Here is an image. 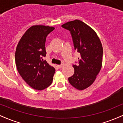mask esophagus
Returning <instances> with one entry per match:
<instances>
[{"instance_id": "esophagus-1", "label": "esophagus", "mask_w": 123, "mask_h": 123, "mask_svg": "<svg viewBox=\"0 0 123 123\" xmlns=\"http://www.w3.org/2000/svg\"><path fill=\"white\" fill-rule=\"evenodd\" d=\"M57 66H58V68H62L63 65H58Z\"/></svg>"}]
</instances>
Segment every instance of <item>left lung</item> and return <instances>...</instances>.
<instances>
[{
  "label": "left lung",
  "mask_w": 123,
  "mask_h": 123,
  "mask_svg": "<svg viewBox=\"0 0 123 123\" xmlns=\"http://www.w3.org/2000/svg\"><path fill=\"white\" fill-rule=\"evenodd\" d=\"M62 27L69 30L72 37L74 50L80 54L79 65H73L74 72L69 82L79 90L90 87L102 68L103 48L96 32L79 19L68 22Z\"/></svg>",
  "instance_id": "left-lung-1"
}]
</instances>
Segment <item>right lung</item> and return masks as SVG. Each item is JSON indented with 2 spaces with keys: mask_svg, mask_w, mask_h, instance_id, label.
Masks as SVG:
<instances>
[{
  "mask_svg": "<svg viewBox=\"0 0 123 123\" xmlns=\"http://www.w3.org/2000/svg\"><path fill=\"white\" fill-rule=\"evenodd\" d=\"M55 28L33 25L25 32L17 46L15 60L24 80L36 90H43L51 84L55 69L43 57L46 55V37Z\"/></svg>",
  "mask_w": 123,
  "mask_h": 123,
  "instance_id": "1",
  "label": "right lung"
}]
</instances>
